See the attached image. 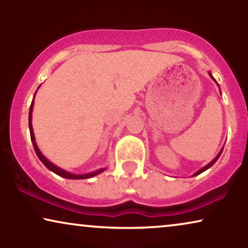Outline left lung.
<instances>
[{"label":"left lung","instance_id":"1","mask_svg":"<svg viewBox=\"0 0 248 248\" xmlns=\"http://www.w3.org/2000/svg\"><path fill=\"white\" fill-rule=\"evenodd\" d=\"M209 74H210V77H211V78H212V79H213V80H215V78H213V77H212V74H211V73H210V72H209ZM215 81H216V80H215ZM218 86H219V84H218ZM222 150H223V149H221V151H220V152H219V154H218V155H217V157H216L215 159H213V160H212L211 162H210V164H208V165H206V166H204V167H203L202 169H200V170H199V171H196V172H195V174H194V175H193V176H196V175L201 174V172H203V171H205V170H206V169H209L210 167H211V166H212L213 164H215V162H216L217 160H218V158L220 157V155H221V152H222Z\"/></svg>","mask_w":248,"mask_h":248}]
</instances>
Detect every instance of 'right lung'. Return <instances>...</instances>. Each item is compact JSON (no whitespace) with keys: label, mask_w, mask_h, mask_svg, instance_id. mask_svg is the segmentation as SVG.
I'll use <instances>...</instances> for the list:
<instances>
[{"label":"right lung","mask_w":248,"mask_h":248,"mask_svg":"<svg viewBox=\"0 0 248 248\" xmlns=\"http://www.w3.org/2000/svg\"><path fill=\"white\" fill-rule=\"evenodd\" d=\"M35 98V97H33ZM32 107H33V99H32V103L30 105V109H29V130H30V138H31V142H32V145H33V149H35L36 151V155H38V158L40 159V161L43 162L44 165L46 166L47 168L49 169V170H52L53 172H55L56 175L61 176V177H64V178H69V179H87V178H90V177H93V176H96L98 174H100V172H103L105 169L106 168H101V169H98L96 171H93V172H89V174H83V175H77V174H72V172H69L66 170H64V169L57 167L54 164H52L48 159L44 157L42 155V152L37 147V143H36V140H35V134H33V130H32V124H31V115H32Z\"/></svg>","instance_id":"obj_1"}]
</instances>
